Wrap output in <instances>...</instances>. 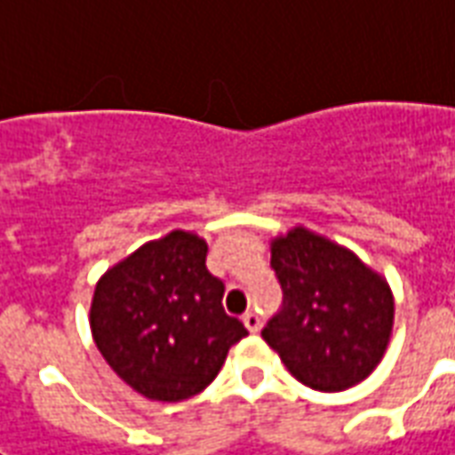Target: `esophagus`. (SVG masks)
Returning a JSON list of instances; mask_svg holds the SVG:
<instances>
[{"instance_id":"obj_1","label":"esophagus","mask_w":455,"mask_h":455,"mask_svg":"<svg viewBox=\"0 0 455 455\" xmlns=\"http://www.w3.org/2000/svg\"><path fill=\"white\" fill-rule=\"evenodd\" d=\"M243 325H246V330H249V332H259L260 317L256 315V313H246V315H243Z\"/></svg>"}]
</instances>
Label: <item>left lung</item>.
<instances>
[{"label": "left lung", "instance_id": "8db88e82", "mask_svg": "<svg viewBox=\"0 0 455 455\" xmlns=\"http://www.w3.org/2000/svg\"><path fill=\"white\" fill-rule=\"evenodd\" d=\"M281 310L260 330L298 382L345 392L382 360L394 298L352 251L298 227L271 243Z\"/></svg>", "mask_w": 455, "mask_h": 455}]
</instances>
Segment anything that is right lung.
Returning <instances> with one entry per match:
<instances>
[{
	"mask_svg": "<svg viewBox=\"0 0 455 455\" xmlns=\"http://www.w3.org/2000/svg\"><path fill=\"white\" fill-rule=\"evenodd\" d=\"M224 283L206 271V243L172 231L140 246L95 285L91 330L117 377L155 402L195 396L246 338L227 315Z\"/></svg>",
	"mask_w": 455,
	"mask_h": 455,
	"instance_id": "obj_1",
	"label": "right lung"
}]
</instances>
